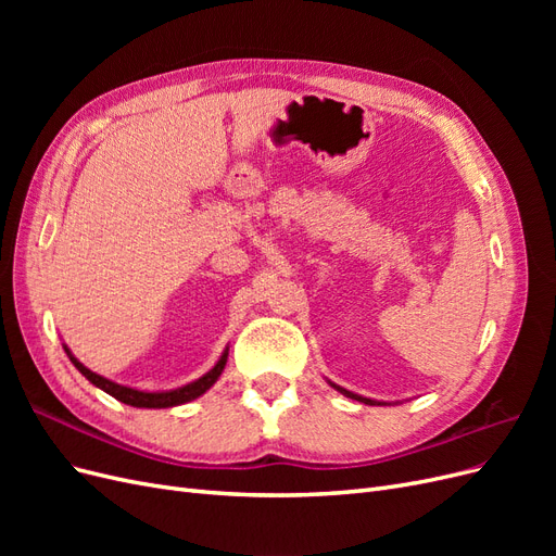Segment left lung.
Wrapping results in <instances>:
<instances>
[{
  "mask_svg": "<svg viewBox=\"0 0 556 556\" xmlns=\"http://www.w3.org/2000/svg\"><path fill=\"white\" fill-rule=\"evenodd\" d=\"M331 387H336V390H339L341 394H345V396H350V399H357V401H362V403H366V406H376L378 401H374V399H366V396H359V394H352V392H348V390H343V387H339V384H333L331 382ZM380 406V403H378Z\"/></svg>",
  "mask_w": 556,
  "mask_h": 556,
  "instance_id": "left-lung-1",
  "label": "left lung"
}]
</instances>
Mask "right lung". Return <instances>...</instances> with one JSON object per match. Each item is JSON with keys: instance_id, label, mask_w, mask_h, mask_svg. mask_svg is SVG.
Listing matches in <instances>:
<instances>
[{"instance_id": "obj_1", "label": "right lung", "mask_w": 556, "mask_h": 556, "mask_svg": "<svg viewBox=\"0 0 556 556\" xmlns=\"http://www.w3.org/2000/svg\"><path fill=\"white\" fill-rule=\"evenodd\" d=\"M66 350V348H64ZM66 355H70L72 364L78 368V371L86 376L92 384H97L99 390H104L106 394H111L113 399L127 403V406H134V408H172V406H180V403H188L197 396L204 394L206 390H211V387L215 384V380L220 378L223 368L227 364V355H229V348L223 352V357L217 359V364L211 368V371L206 376H201L199 380L185 384V387H178V390H172V392H141V390H131V387H125V384H117L113 380H106L104 376H97L92 374L90 368L83 366L70 350H66Z\"/></svg>"}]
</instances>
